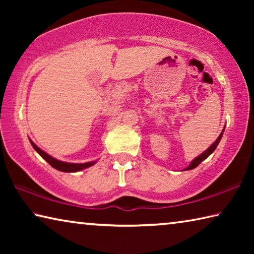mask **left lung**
Here are the masks:
<instances>
[{"label":"left lung","instance_id":"8db88e82","mask_svg":"<svg viewBox=\"0 0 254 254\" xmlns=\"http://www.w3.org/2000/svg\"><path fill=\"white\" fill-rule=\"evenodd\" d=\"M224 130H225V128H223L222 133H221L220 135H218V137H217V139H216V141H215V142H214L212 145H210V147H209L207 150H206V151H204L203 153L199 154V156L197 157V158H195L194 160H192V161L190 162V165H189V166L187 167V168L185 169V170H191V169L196 168V167L198 166L201 161L205 160V159L207 158L210 153H213V151H214L215 149H216V147H217V145H218V143H220V141H221V139H222V135H223V133H224Z\"/></svg>","mask_w":254,"mask_h":254}]
</instances>
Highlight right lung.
Wrapping results in <instances>:
<instances>
[{"instance_id": "1", "label": "right lung", "mask_w": 254, "mask_h": 254, "mask_svg": "<svg viewBox=\"0 0 254 254\" xmlns=\"http://www.w3.org/2000/svg\"><path fill=\"white\" fill-rule=\"evenodd\" d=\"M30 142H31L33 149L36 150V151L39 153L40 156L44 158L51 167H54L55 169H57L59 171H64V173H76V171H80L83 169H86V168H88V167H91L96 163V161L85 162V163H70V162L60 161V160H57V159H55L51 156H49V154L46 153L45 151H42V150L38 147V145L34 144L31 140H30Z\"/></svg>"}]
</instances>
